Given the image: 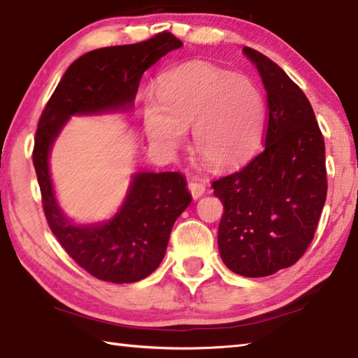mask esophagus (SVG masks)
Instances as JSON below:
<instances>
[{"instance_id": "obj_1", "label": "esophagus", "mask_w": 358, "mask_h": 358, "mask_svg": "<svg viewBox=\"0 0 358 358\" xmlns=\"http://www.w3.org/2000/svg\"><path fill=\"white\" fill-rule=\"evenodd\" d=\"M187 189L191 191V195L194 199H200L203 194H205V185L197 183V181H189Z\"/></svg>"}]
</instances>
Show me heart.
I'll return each mask as SVG.
<instances>
[{"label":"heart","instance_id":"1","mask_svg":"<svg viewBox=\"0 0 358 358\" xmlns=\"http://www.w3.org/2000/svg\"><path fill=\"white\" fill-rule=\"evenodd\" d=\"M265 124V101L253 82L205 65L159 77L155 99L144 102V129L159 149L172 152L192 127V147L217 169L253 155Z\"/></svg>","mask_w":358,"mask_h":358}]
</instances>
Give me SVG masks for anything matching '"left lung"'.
I'll list each match as a JSON object with an SVG mask.
<instances>
[{"instance_id": "8db88e82", "label": "left lung", "mask_w": 358, "mask_h": 358, "mask_svg": "<svg viewBox=\"0 0 358 358\" xmlns=\"http://www.w3.org/2000/svg\"><path fill=\"white\" fill-rule=\"evenodd\" d=\"M243 54L267 91L265 147L211 186L225 209L222 261L237 275L262 278L292 267L309 248L327 194L326 149L303 90L267 55L248 46Z\"/></svg>"}]
</instances>
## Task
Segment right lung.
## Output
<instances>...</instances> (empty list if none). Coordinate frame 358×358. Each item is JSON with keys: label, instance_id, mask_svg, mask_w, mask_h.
<instances>
[{"label": "right lung", "instance_id": "right-lung-1", "mask_svg": "<svg viewBox=\"0 0 358 358\" xmlns=\"http://www.w3.org/2000/svg\"><path fill=\"white\" fill-rule=\"evenodd\" d=\"M183 46L171 32L141 43L94 49L73 62L48 101L35 131L32 161L48 225L76 264L101 281L130 284L158 268L175 220L191 203L180 172H138L113 219L76 225L55 200L49 152L74 115L129 110L145 69Z\"/></svg>", "mask_w": 358, "mask_h": 358}]
</instances>
